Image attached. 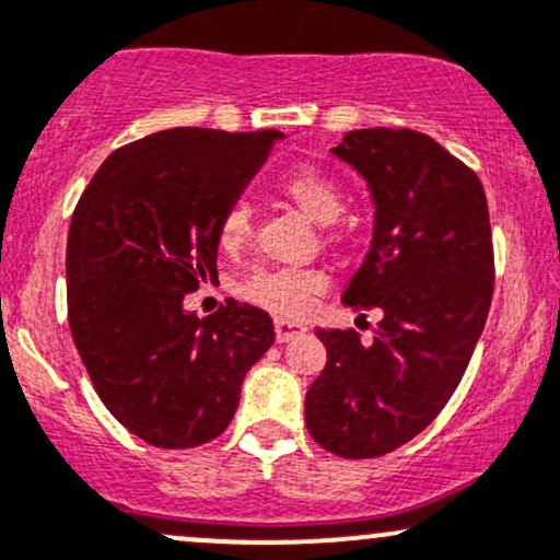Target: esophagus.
Segmentation results:
<instances>
[{"mask_svg": "<svg viewBox=\"0 0 560 560\" xmlns=\"http://www.w3.org/2000/svg\"><path fill=\"white\" fill-rule=\"evenodd\" d=\"M273 331H276V342H289V339L300 337V334H305L307 329L302 324H294V320H287V318H276L273 320Z\"/></svg>", "mask_w": 560, "mask_h": 560, "instance_id": "34e87169", "label": "esophagus"}]
</instances>
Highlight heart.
Wrapping results in <instances>:
<instances>
[{"label":"heart","mask_w":560,"mask_h":560,"mask_svg":"<svg viewBox=\"0 0 560 560\" xmlns=\"http://www.w3.org/2000/svg\"><path fill=\"white\" fill-rule=\"evenodd\" d=\"M279 191L307 221L318 226H329L345 210V195L326 171L305 168L289 171L279 182ZM253 234V213L244 202L234 205L223 215L218 229V244L226 253H236ZM326 279L318 271H255L240 284V294L253 305L279 313V316H298L307 300L324 292Z\"/></svg>","instance_id":"heart-1"}]
</instances>
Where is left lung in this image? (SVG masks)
Masks as SVG:
<instances>
[{"label":"left lung","mask_w":560,"mask_h":560,"mask_svg":"<svg viewBox=\"0 0 560 560\" xmlns=\"http://www.w3.org/2000/svg\"><path fill=\"white\" fill-rule=\"evenodd\" d=\"M331 152L374 199V240L342 302L382 320L371 345L316 331L326 365L305 423L334 455L378 458L421 434L464 378L492 302L490 213L477 173L427 133L358 128Z\"/></svg>","instance_id":"8db88e82"}]
</instances>
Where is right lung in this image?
Masks as SVG:
<instances>
[{
  "label": "right lung",
  "instance_id": "add662e5",
  "mask_svg": "<svg viewBox=\"0 0 560 560\" xmlns=\"http://www.w3.org/2000/svg\"><path fill=\"white\" fill-rule=\"evenodd\" d=\"M279 131L168 128L115 150L68 231V324L105 408L155 447L215 440L244 374L273 345L260 307L197 318L184 298L218 279V229Z\"/></svg>",
  "mask_w": 560,
  "mask_h": 560
}]
</instances>
